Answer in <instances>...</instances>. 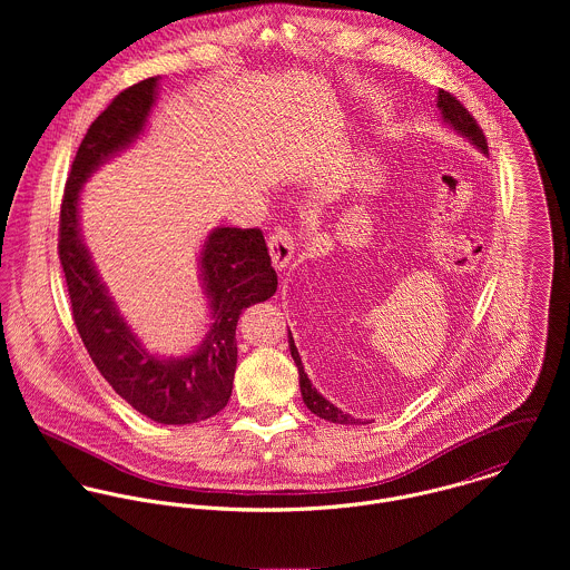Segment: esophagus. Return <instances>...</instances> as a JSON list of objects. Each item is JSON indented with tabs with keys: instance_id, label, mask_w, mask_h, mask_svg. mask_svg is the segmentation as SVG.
<instances>
[{
	"instance_id": "34e87169",
	"label": "esophagus",
	"mask_w": 570,
	"mask_h": 570,
	"mask_svg": "<svg viewBox=\"0 0 570 570\" xmlns=\"http://www.w3.org/2000/svg\"><path fill=\"white\" fill-rule=\"evenodd\" d=\"M267 247H269V256L276 269L287 267V263L294 256V237L287 228H276L269 239H267Z\"/></svg>"
}]
</instances>
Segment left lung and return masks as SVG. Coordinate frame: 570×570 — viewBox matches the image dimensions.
Segmentation results:
<instances>
[{
    "instance_id": "8db88e82",
    "label": "left lung",
    "mask_w": 570,
    "mask_h": 570,
    "mask_svg": "<svg viewBox=\"0 0 570 570\" xmlns=\"http://www.w3.org/2000/svg\"><path fill=\"white\" fill-rule=\"evenodd\" d=\"M436 107L443 116V122L452 125L463 138H468L472 145H476L483 154H488V138L483 134V129L479 127V122L474 120V116L461 105V100H456V96H452L450 91L445 89H439V96H436ZM289 351H292V357L298 366V375H301V393H303V402L307 404V407L318 414L321 419H326L331 423H344V425H357L360 421L353 419L351 414H344L337 406H333L328 400H325L309 382L307 373H305V366L301 362V355H298V348L294 344V337H292V331H289Z\"/></svg>"
}]
</instances>
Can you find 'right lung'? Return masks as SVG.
Returning <instances> with one entry per match:
<instances>
[{
    "mask_svg": "<svg viewBox=\"0 0 570 570\" xmlns=\"http://www.w3.org/2000/svg\"><path fill=\"white\" fill-rule=\"evenodd\" d=\"M156 91L158 77L136 82L89 125L66 181L59 258L75 325L100 375L140 414L166 425H184L204 421L228 404L237 368L239 316L245 307L274 296L278 278L258 228H217L199 256L213 323L195 353L160 360L120 316L82 244L79 197L85 179L145 131Z\"/></svg>",
    "mask_w": 570,
    "mask_h": 570,
    "instance_id": "right-lung-1",
    "label": "right lung"
}]
</instances>
